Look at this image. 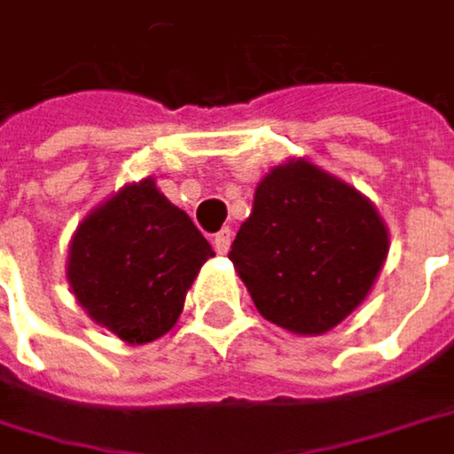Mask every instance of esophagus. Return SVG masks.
Segmentation results:
<instances>
[{
	"instance_id": "1",
	"label": "esophagus",
	"mask_w": 454,
	"mask_h": 454,
	"mask_svg": "<svg viewBox=\"0 0 454 454\" xmlns=\"http://www.w3.org/2000/svg\"><path fill=\"white\" fill-rule=\"evenodd\" d=\"M231 239H233V231H231V228H221V231L213 236V247H215L218 254H226L228 247H231Z\"/></svg>"
}]
</instances>
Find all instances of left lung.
I'll list each match as a JSON object with an SVG mask.
<instances>
[{"instance_id": "obj_1", "label": "left lung", "mask_w": 454, "mask_h": 454, "mask_svg": "<svg viewBox=\"0 0 454 454\" xmlns=\"http://www.w3.org/2000/svg\"><path fill=\"white\" fill-rule=\"evenodd\" d=\"M387 252L389 231L368 197L308 160H289L257 184L228 257L260 316L317 336L368 297Z\"/></svg>"}]
</instances>
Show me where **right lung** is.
Here are the masks:
<instances>
[{
  "label": "right lung",
  "mask_w": 454,
  "mask_h": 454,
  "mask_svg": "<svg viewBox=\"0 0 454 454\" xmlns=\"http://www.w3.org/2000/svg\"><path fill=\"white\" fill-rule=\"evenodd\" d=\"M213 247L152 178L123 186L75 228L67 284L91 320L129 344L168 333Z\"/></svg>",
  "instance_id": "obj_1"
}]
</instances>
